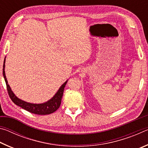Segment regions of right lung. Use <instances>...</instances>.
Returning a JSON list of instances; mask_svg holds the SVG:
<instances>
[{"label":"right lung","mask_w":148,"mask_h":148,"mask_svg":"<svg viewBox=\"0 0 148 148\" xmlns=\"http://www.w3.org/2000/svg\"><path fill=\"white\" fill-rule=\"evenodd\" d=\"M5 61H6V57H5L4 61L3 72H2V73H3L4 78L6 84L8 95L10 97L11 100L13 101L15 104L20 106L24 110H27V111L31 112V113L38 115H47L52 114L59 108L61 103V99L62 97V95H63L65 86H66L69 79H67L66 81L59 87L58 91H57L54 96L52 97L51 99H50L49 101L40 104L30 103V102H27L26 101H23V100L19 99L18 97H17L16 95L14 93V92L12 91L10 86L9 84H8L6 74H5Z\"/></svg>","instance_id":"1"}]
</instances>
